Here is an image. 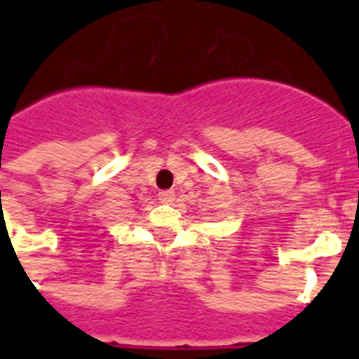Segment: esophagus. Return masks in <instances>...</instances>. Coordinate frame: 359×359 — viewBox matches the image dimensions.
Here are the masks:
<instances>
[{"label": "esophagus", "instance_id": "1", "mask_svg": "<svg viewBox=\"0 0 359 359\" xmlns=\"http://www.w3.org/2000/svg\"><path fill=\"white\" fill-rule=\"evenodd\" d=\"M158 199H160V203H173L175 194L171 190H162L158 194Z\"/></svg>", "mask_w": 359, "mask_h": 359}]
</instances>
